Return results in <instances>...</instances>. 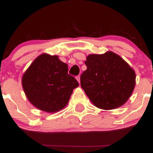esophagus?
Masks as SVG:
<instances>
[{
  "label": "esophagus",
  "mask_w": 153,
  "mask_h": 153,
  "mask_svg": "<svg viewBox=\"0 0 153 153\" xmlns=\"http://www.w3.org/2000/svg\"><path fill=\"white\" fill-rule=\"evenodd\" d=\"M76 80H78V82H79V84H80V75H78V76L76 77Z\"/></svg>",
  "instance_id": "obj_1"
}]
</instances>
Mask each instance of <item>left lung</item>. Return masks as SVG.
Returning a JSON list of instances; mask_svg holds the SVG:
<instances>
[{
  "label": "left lung",
  "instance_id": "obj_1",
  "mask_svg": "<svg viewBox=\"0 0 153 153\" xmlns=\"http://www.w3.org/2000/svg\"><path fill=\"white\" fill-rule=\"evenodd\" d=\"M87 70L80 76V85L92 103L102 110L122 106L135 86V72L116 53L91 54L85 62Z\"/></svg>",
  "mask_w": 153,
  "mask_h": 153
}]
</instances>
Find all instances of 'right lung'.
<instances>
[{
    "mask_svg": "<svg viewBox=\"0 0 153 153\" xmlns=\"http://www.w3.org/2000/svg\"><path fill=\"white\" fill-rule=\"evenodd\" d=\"M68 71V65L58 56L43 53L37 57L22 77L24 93L30 103L49 113L63 109L79 85Z\"/></svg>",
    "mask_w": 153,
    "mask_h": 153,
    "instance_id": "obj_1",
    "label": "right lung"
}]
</instances>
